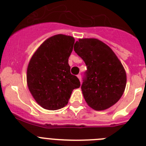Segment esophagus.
I'll return each instance as SVG.
<instances>
[{
  "mask_svg": "<svg viewBox=\"0 0 146 146\" xmlns=\"http://www.w3.org/2000/svg\"><path fill=\"white\" fill-rule=\"evenodd\" d=\"M77 77H78L80 80L81 81V74H78V75H77Z\"/></svg>",
  "mask_w": 146,
  "mask_h": 146,
  "instance_id": "obj_1",
  "label": "esophagus"
}]
</instances>
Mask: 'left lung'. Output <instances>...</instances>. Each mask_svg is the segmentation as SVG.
I'll use <instances>...</instances> for the list:
<instances>
[{"label": "left lung", "mask_w": 146, "mask_h": 146, "mask_svg": "<svg viewBox=\"0 0 146 146\" xmlns=\"http://www.w3.org/2000/svg\"><path fill=\"white\" fill-rule=\"evenodd\" d=\"M87 66L81 86L85 100L96 110L110 108L123 95L126 74L123 65L108 45L96 38H82L74 46Z\"/></svg>", "instance_id": "left-lung-1"}]
</instances>
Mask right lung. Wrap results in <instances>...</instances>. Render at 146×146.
<instances>
[{"instance_id":"1","label":"right lung","mask_w":146,"mask_h":146,"mask_svg":"<svg viewBox=\"0 0 146 146\" xmlns=\"http://www.w3.org/2000/svg\"><path fill=\"white\" fill-rule=\"evenodd\" d=\"M74 38L63 34L47 38L36 51L27 70L29 91L40 106L56 110L68 104L72 91L80 86L70 72L69 58Z\"/></svg>"}]
</instances>
